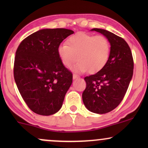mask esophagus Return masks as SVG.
Masks as SVG:
<instances>
[{
  "label": "esophagus",
  "mask_w": 148,
  "mask_h": 148,
  "mask_svg": "<svg viewBox=\"0 0 148 148\" xmlns=\"http://www.w3.org/2000/svg\"><path fill=\"white\" fill-rule=\"evenodd\" d=\"M78 77H79V76H78L77 74H73V79H76V78H78Z\"/></svg>",
  "instance_id": "1"
}]
</instances>
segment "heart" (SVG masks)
<instances>
[{
    "label": "heart",
    "instance_id": "1",
    "mask_svg": "<svg viewBox=\"0 0 148 148\" xmlns=\"http://www.w3.org/2000/svg\"><path fill=\"white\" fill-rule=\"evenodd\" d=\"M111 45L106 37L85 33H78L58 49L61 62L71 67L78 60L76 69L80 72L88 70L96 73L106 65L109 59Z\"/></svg>",
    "mask_w": 148,
    "mask_h": 148
}]
</instances>
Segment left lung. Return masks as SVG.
<instances>
[{"instance_id":"1","label":"left lung","mask_w":148,"mask_h":148,"mask_svg":"<svg viewBox=\"0 0 148 148\" xmlns=\"http://www.w3.org/2000/svg\"><path fill=\"white\" fill-rule=\"evenodd\" d=\"M92 30L108 39L111 53L101 70L84 78L86 87L82 98L90 111L103 114L113 111L123 101L133 76L134 60L130 47L123 38L100 28Z\"/></svg>"}]
</instances>
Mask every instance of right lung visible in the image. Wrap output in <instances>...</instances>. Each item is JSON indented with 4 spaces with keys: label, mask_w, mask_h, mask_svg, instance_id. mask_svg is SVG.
<instances>
[{
    "label": "right lung",
    "mask_w": 148,
    "mask_h": 148,
    "mask_svg": "<svg viewBox=\"0 0 148 148\" xmlns=\"http://www.w3.org/2000/svg\"><path fill=\"white\" fill-rule=\"evenodd\" d=\"M74 31L42 29L25 37L18 45L14 77L28 108L41 115L57 113L72 83V73L61 62L58 49Z\"/></svg>",
    "instance_id": "add662e5"
}]
</instances>
